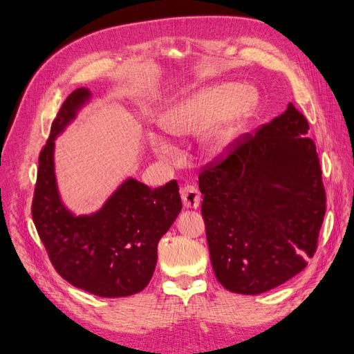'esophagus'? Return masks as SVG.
Wrapping results in <instances>:
<instances>
[{
	"mask_svg": "<svg viewBox=\"0 0 354 354\" xmlns=\"http://www.w3.org/2000/svg\"><path fill=\"white\" fill-rule=\"evenodd\" d=\"M180 197H182V201H184V206L187 209H197L200 206L201 194L197 189V187L185 185L180 189Z\"/></svg>",
	"mask_w": 354,
	"mask_h": 354,
	"instance_id": "esophagus-1",
	"label": "esophagus"
}]
</instances>
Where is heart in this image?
I'll list each match as a JSON object with an SVG mask.
<instances>
[{
  "mask_svg": "<svg viewBox=\"0 0 354 354\" xmlns=\"http://www.w3.org/2000/svg\"><path fill=\"white\" fill-rule=\"evenodd\" d=\"M256 97L247 86L219 84L192 91L163 111L158 124L174 138L200 132L198 145L207 158H221L232 150L248 118ZM153 151L163 160H172L174 148L158 135H151Z\"/></svg>",
  "mask_w": 354,
  "mask_h": 354,
  "instance_id": "obj_1",
  "label": "heart"
}]
</instances>
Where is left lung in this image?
Wrapping results in <instances>:
<instances>
[{
    "instance_id": "obj_1",
    "label": "left lung",
    "mask_w": 354,
    "mask_h": 354,
    "mask_svg": "<svg viewBox=\"0 0 354 354\" xmlns=\"http://www.w3.org/2000/svg\"><path fill=\"white\" fill-rule=\"evenodd\" d=\"M309 123L291 102L198 176L213 272L256 295L287 282L316 252L326 197Z\"/></svg>"
}]
</instances>
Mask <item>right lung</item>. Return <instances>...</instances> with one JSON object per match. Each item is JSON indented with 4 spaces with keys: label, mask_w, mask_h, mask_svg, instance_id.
<instances>
[{
    "label": "right lung",
    "mask_w": 354,
    "mask_h": 354,
    "mask_svg": "<svg viewBox=\"0 0 354 354\" xmlns=\"http://www.w3.org/2000/svg\"><path fill=\"white\" fill-rule=\"evenodd\" d=\"M93 93L77 88L54 119L39 154L32 218L55 270L98 297H128L142 291L157 263V244L182 209L178 182L148 188L127 178L89 214L66 206L55 176V140L77 118Z\"/></svg>",
    "instance_id": "add662e5"
}]
</instances>
